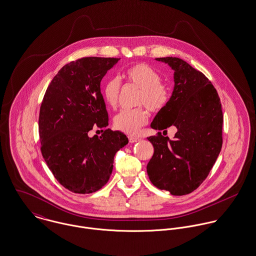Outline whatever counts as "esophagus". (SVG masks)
Instances as JSON below:
<instances>
[{"label":"esophagus","mask_w":256,"mask_h":256,"mask_svg":"<svg viewBox=\"0 0 256 256\" xmlns=\"http://www.w3.org/2000/svg\"><path fill=\"white\" fill-rule=\"evenodd\" d=\"M128 140L130 143H134V142H140V138H136V136H128Z\"/></svg>","instance_id":"1"}]
</instances>
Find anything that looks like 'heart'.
<instances>
[{"label": "heart", "mask_w": 256, "mask_h": 256, "mask_svg": "<svg viewBox=\"0 0 256 256\" xmlns=\"http://www.w3.org/2000/svg\"><path fill=\"white\" fill-rule=\"evenodd\" d=\"M122 78L128 84L140 88L136 105H144L149 111L157 113L163 110L170 101L169 86L161 82L160 74L146 64H136L126 68ZM120 82L112 78L102 87V95L110 107H116L118 100ZM148 122V114L143 107L134 110H122L114 118V126L126 134H136Z\"/></svg>", "instance_id": "heart-1"}]
</instances>
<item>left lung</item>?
<instances>
[{
	"mask_svg": "<svg viewBox=\"0 0 256 256\" xmlns=\"http://www.w3.org/2000/svg\"><path fill=\"white\" fill-rule=\"evenodd\" d=\"M174 70V86L167 106L151 128L174 126V140L161 132L149 136L154 154L147 165L151 182L172 196L196 190L209 174L221 151L223 112L217 90L198 70L180 58H157ZM164 134V132H163Z\"/></svg>",
	"mask_w": 256,
	"mask_h": 256,
	"instance_id": "left-lung-1",
	"label": "left lung"
}]
</instances>
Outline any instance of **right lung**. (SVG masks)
I'll list each match as a JSON object with an SVG mask.
<instances>
[{
    "label": "right lung",
    "instance_id": "right-lung-1",
    "mask_svg": "<svg viewBox=\"0 0 256 256\" xmlns=\"http://www.w3.org/2000/svg\"><path fill=\"white\" fill-rule=\"evenodd\" d=\"M116 58L86 57L64 66L48 86L39 113L42 156L58 182L74 194H92L104 186L116 153L128 144L110 128L98 138L88 132L108 126L100 84Z\"/></svg>",
    "mask_w": 256,
    "mask_h": 256
}]
</instances>
